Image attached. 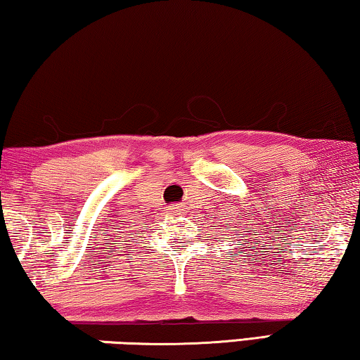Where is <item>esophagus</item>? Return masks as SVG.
<instances>
[{
    "mask_svg": "<svg viewBox=\"0 0 360 360\" xmlns=\"http://www.w3.org/2000/svg\"><path fill=\"white\" fill-rule=\"evenodd\" d=\"M174 210H175V207H174Z\"/></svg>",
    "mask_w": 360,
    "mask_h": 360,
    "instance_id": "esophagus-1",
    "label": "esophagus"
}]
</instances>
